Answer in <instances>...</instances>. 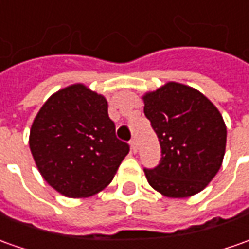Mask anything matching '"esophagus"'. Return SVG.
Here are the masks:
<instances>
[{
    "mask_svg": "<svg viewBox=\"0 0 249 249\" xmlns=\"http://www.w3.org/2000/svg\"><path fill=\"white\" fill-rule=\"evenodd\" d=\"M131 150L133 153H138V142H136V139H132L131 140Z\"/></svg>",
    "mask_w": 249,
    "mask_h": 249,
    "instance_id": "esophagus-1",
    "label": "esophagus"
}]
</instances>
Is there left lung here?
Here are the masks:
<instances>
[{
	"label": "left lung",
	"mask_w": 249,
	"mask_h": 249,
	"mask_svg": "<svg viewBox=\"0 0 249 249\" xmlns=\"http://www.w3.org/2000/svg\"><path fill=\"white\" fill-rule=\"evenodd\" d=\"M143 101L160 144L158 166L144 169L148 184L167 197L200 192L224 160L226 125L219 110L197 89L174 82Z\"/></svg>",
	"instance_id": "1"
}]
</instances>
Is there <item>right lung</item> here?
I'll return each instance as SVG.
<instances>
[{
	"label": "right lung",
	"mask_w": 249,
	"mask_h": 249,
	"mask_svg": "<svg viewBox=\"0 0 249 249\" xmlns=\"http://www.w3.org/2000/svg\"><path fill=\"white\" fill-rule=\"evenodd\" d=\"M30 148L45 181L68 197H87L107 187L129 144L116 136L105 96L72 84L40 107Z\"/></svg>",
	"instance_id": "1"
}]
</instances>
